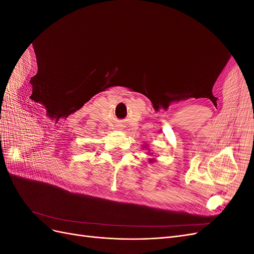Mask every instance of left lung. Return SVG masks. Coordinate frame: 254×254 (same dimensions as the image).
Returning a JSON list of instances; mask_svg holds the SVG:
<instances>
[{"label":"left lung","instance_id":"obj_1","mask_svg":"<svg viewBox=\"0 0 254 254\" xmlns=\"http://www.w3.org/2000/svg\"><path fill=\"white\" fill-rule=\"evenodd\" d=\"M150 153H152V152H149L148 155H150ZM148 161H149V162H153V161H155V160H153V159H148Z\"/></svg>","mask_w":254,"mask_h":254}]
</instances>
